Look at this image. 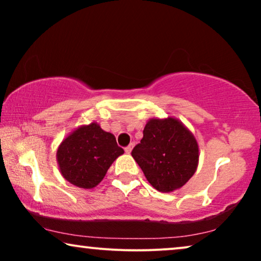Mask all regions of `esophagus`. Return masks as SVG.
I'll list each match as a JSON object with an SVG mask.
<instances>
[{
    "label": "esophagus",
    "mask_w": 261,
    "mask_h": 261,
    "mask_svg": "<svg viewBox=\"0 0 261 261\" xmlns=\"http://www.w3.org/2000/svg\"><path fill=\"white\" fill-rule=\"evenodd\" d=\"M132 148H133V145H129V146H127V147H124V152H126L127 154H129L130 151H132Z\"/></svg>",
    "instance_id": "1"
}]
</instances>
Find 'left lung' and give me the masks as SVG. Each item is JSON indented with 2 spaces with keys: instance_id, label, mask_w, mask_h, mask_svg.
Wrapping results in <instances>:
<instances>
[{
  "instance_id": "obj_1",
  "label": "left lung",
  "mask_w": 261,
  "mask_h": 261,
  "mask_svg": "<svg viewBox=\"0 0 261 261\" xmlns=\"http://www.w3.org/2000/svg\"><path fill=\"white\" fill-rule=\"evenodd\" d=\"M149 184L170 192L183 187L198 164V145L183 123L172 117L146 123L140 144L132 151Z\"/></svg>"
}]
</instances>
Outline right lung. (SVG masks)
I'll return each mask as SVG.
<instances>
[{
  "mask_svg": "<svg viewBox=\"0 0 261 261\" xmlns=\"http://www.w3.org/2000/svg\"><path fill=\"white\" fill-rule=\"evenodd\" d=\"M122 153L115 137L94 122L80 127L60 144L57 160L67 181L91 189L105 178L114 160Z\"/></svg>",
  "mask_w": 261,
  "mask_h": 261,
  "instance_id": "1",
  "label": "right lung"
}]
</instances>
